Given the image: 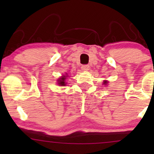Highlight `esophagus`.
<instances>
[{
    "mask_svg": "<svg viewBox=\"0 0 154 154\" xmlns=\"http://www.w3.org/2000/svg\"><path fill=\"white\" fill-rule=\"evenodd\" d=\"M81 69H82V71H88V70H89V66L88 65H83L81 67Z\"/></svg>",
    "mask_w": 154,
    "mask_h": 154,
    "instance_id": "obj_1",
    "label": "esophagus"
}]
</instances>
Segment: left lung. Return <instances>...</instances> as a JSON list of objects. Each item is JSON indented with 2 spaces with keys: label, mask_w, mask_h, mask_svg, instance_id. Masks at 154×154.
Masks as SVG:
<instances>
[{
  "label": "left lung",
  "mask_w": 154,
  "mask_h": 154,
  "mask_svg": "<svg viewBox=\"0 0 154 154\" xmlns=\"http://www.w3.org/2000/svg\"><path fill=\"white\" fill-rule=\"evenodd\" d=\"M107 83H108V82H107V81H104V82H103V84H104V85H106V84H107Z\"/></svg>",
  "instance_id": "8db88e82"
}]
</instances>
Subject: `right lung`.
Here are the masks:
<instances>
[{
  "label": "right lung",
  "mask_w": 154,
  "mask_h": 154,
  "mask_svg": "<svg viewBox=\"0 0 154 154\" xmlns=\"http://www.w3.org/2000/svg\"><path fill=\"white\" fill-rule=\"evenodd\" d=\"M68 76L63 75L61 77H60L59 79H58V85L60 86H65L66 85V82H65V79H66V77Z\"/></svg>",
  "instance_id": "right-lung-1"
}]
</instances>
